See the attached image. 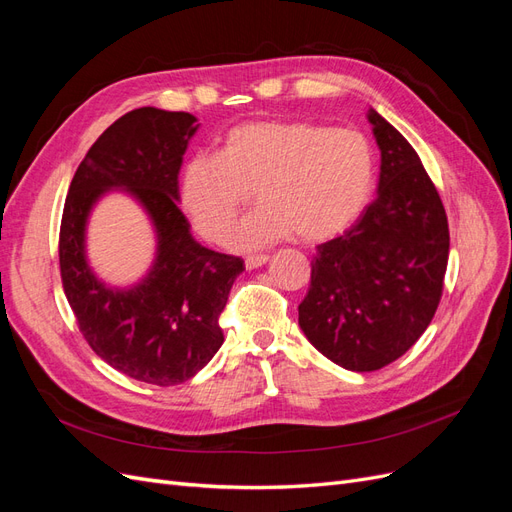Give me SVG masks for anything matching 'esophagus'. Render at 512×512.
Segmentation results:
<instances>
[{"instance_id":"obj_1","label":"esophagus","mask_w":512,"mask_h":512,"mask_svg":"<svg viewBox=\"0 0 512 512\" xmlns=\"http://www.w3.org/2000/svg\"><path fill=\"white\" fill-rule=\"evenodd\" d=\"M269 260V256L267 254H256V256H247L245 258V267L247 269H258V267H262L265 265V262Z\"/></svg>"}]
</instances>
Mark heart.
Returning <instances> with one entry per match:
<instances>
[{
  "mask_svg": "<svg viewBox=\"0 0 512 512\" xmlns=\"http://www.w3.org/2000/svg\"><path fill=\"white\" fill-rule=\"evenodd\" d=\"M376 188V153L356 130L312 121H250L226 132L218 153L181 170L179 200L200 237L226 243L250 194L262 205L232 235L256 250L297 235L331 239L352 226Z\"/></svg>",
  "mask_w": 512,
  "mask_h": 512,
  "instance_id": "b5f03b06",
  "label": "heart"
}]
</instances>
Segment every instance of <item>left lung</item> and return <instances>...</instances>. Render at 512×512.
Instances as JSON below:
<instances>
[{"label": "left lung", "mask_w": 512, "mask_h": 512, "mask_svg": "<svg viewBox=\"0 0 512 512\" xmlns=\"http://www.w3.org/2000/svg\"><path fill=\"white\" fill-rule=\"evenodd\" d=\"M382 153L378 198L342 237L318 245L299 305L303 333L350 371H376L406 354L442 299L448 220L414 147L374 108Z\"/></svg>", "instance_id": "1"}]
</instances>
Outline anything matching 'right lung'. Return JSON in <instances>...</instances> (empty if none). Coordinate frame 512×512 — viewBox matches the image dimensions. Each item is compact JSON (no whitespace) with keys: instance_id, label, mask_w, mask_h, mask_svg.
<instances>
[{"instance_id":"add662e5","label":"right lung","mask_w":512,"mask_h":512,"mask_svg":"<svg viewBox=\"0 0 512 512\" xmlns=\"http://www.w3.org/2000/svg\"><path fill=\"white\" fill-rule=\"evenodd\" d=\"M196 130L194 115L153 106L119 117L76 168L59 226L61 284L85 342L121 374L156 386L190 380L220 350V316L245 269L239 256L196 243L177 207ZM108 187L134 193L159 230L157 265L132 291L106 289L84 262L86 215Z\"/></svg>"}]
</instances>
